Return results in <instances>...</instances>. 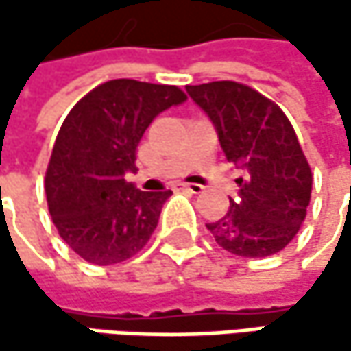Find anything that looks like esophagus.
Segmentation results:
<instances>
[{
    "instance_id": "obj_1",
    "label": "esophagus",
    "mask_w": 351,
    "mask_h": 351,
    "mask_svg": "<svg viewBox=\"0 0 351 351\" xmlns=\"http://www.w3.org/2000/svg\"><path fill=\"white\" fill-rule=\"evenodd\" d=\"M178 189H184V191H191V193H203V186L201 184H186V182H180Z\"/></svg>"
}]
</instances>
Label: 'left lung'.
Returning <instances> with one entry per match:
<instances>
[{
    "label": "left lung",
    "instance_id": "1",
    "mask_svg": "<svg viewBox=\"0 0 351 351\" xmlns=\"http://www.w3.org/2000/svg\"><path fill=\"white\" fill-rule=\"evenodd\" d=\"M211 119L221 150L244 171L238 199L207 223L215 242L242 258H264L291 244L311 201V169L280 107L234 81L186 85Z\"/></svg>",
    "mask_w": 351,
    "mask_h": 351
}]
</instances>
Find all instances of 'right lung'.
I'll list each match as a JSON object with an SVG mask.
<instances>
[{
	"label": "right lung",
	"mask_w": 351,
	"mask_h": 351,
	"mask_svg": "<svg viewBox=\"0 0 351 351\" xmlns=\"http://www.w3.org/2000/svg\"><path fill=\"white\" fill-rule=\"evenodd\" d=\"M175 85L115 79L71 109L46 171V201L60 238L91 264H117L138 254L158 226L173 191H140L136 150L152 119L180 106Z\"/></svg>",
	"instance_id": "right-lung-1"
}]
</instances>
